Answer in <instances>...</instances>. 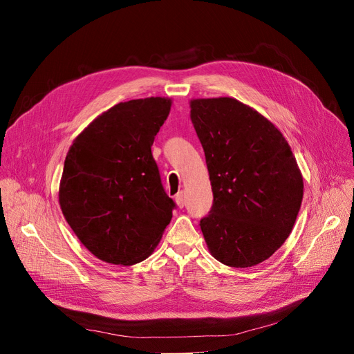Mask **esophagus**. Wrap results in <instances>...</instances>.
Returning <instances> with one entry per match:
<instances>
[{
  "label": "esophagus",
  "mask_w": 354,
  "mask_h": 354,
  "mask_svg": "<svg viewBox=\"0 0 354 354\" xmlns=\"http://www.w3.org/2000/svg\"><path fill=\"white\" fill-rule=\"evenodd\" d=\"M175 201H176V203H178V207H179V208H183V205H185V201H187V195H185V192H183V191H180V192H178V195L175 196Z\"/></svg>",
  "instance_id": "esophagus-1"
}]
</instances>
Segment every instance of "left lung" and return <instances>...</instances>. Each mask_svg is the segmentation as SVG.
<instances>
[{
	"label": "left lung",
	"mask_w": 354,
	"mask_h": 354,
	"mask_svg": "<svg viewBox=\"0 0 354 354\" xmlns=\"http://www.w3.org/2000/svg\"><path fill=\"white\" fill-rule=\"evenodd\" d=\"M214 194L201 230L219 263L245 268L288 238L303 201V176L283 133L232 97L191 100Z\"/></svg>",
	"instance_id": "8db88e82"
}]
</instances>
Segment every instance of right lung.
<instances>
[{
  "label": "right lung",
  "instance_id": "add662e5",
  "mask_svg": "<svg viewBox=\"0 0 354 354\" xmlns=\"http://www.w3.org/2000/svg\"><path fill=\"white\" fill-rule=\"evenodd\" d=\"M167 97L110 107L74 139L59 202L67 224L99 259L133 266L153 252L172 219L152 145L171 111Z\"/></svg>",
  "mask_w": 354,
  "mask_h": 354
}]
</instances>
